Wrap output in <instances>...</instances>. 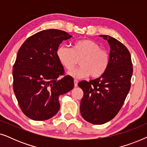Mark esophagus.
I'll return each instance as SVG.
<instances>
[{"label": "esophagus", "instance_id": "esophagus-1", "mask_svg": "<svg viewBox=\"0 0 147 147\" xmlns=\"http://www.w3.org/2000/svg\"><path fill=\"white\" fill-rule=\"evenodd\" d=\"M78 84V80H74V86H75V87H77Z\"/></svg>", "mask_w": 147, "mask_h": 147}]
</instances>
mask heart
<instances>
[{
    "instance_id": "1",
    "label": "heart",
    "mask_w": 147,
    "mask_h": 147,
    "mask_svg": "<svg viewBox=\"0 0 147 147\" xmlns=\"http://www.w3.org/2000/svg\"><path fill=\"white\" fill-rule=\"evenodd\" d=\"M56 55L59 63L67 70L73 69L80 59V67L69 72V76L77 79L90 75L94 78L100 77L108 69L110 61L108 52L90 39L76 41L71 49L60 45L56 51Z\"/></svg>"
}]
</instances>
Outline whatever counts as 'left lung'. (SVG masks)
I'll return each instance as SVG.
<instances>
[{"label":"left lung","mask_w":147,"mask_h":147,"mask_svg":"<svg viewBox=\"0 0 147 147\" xmlns=\"http://www.w3.org/2000/svg\"><path fill=\"white\" fill-rule=\"evenodd\" d=\"M100 36L110 47L108 69L100 78L78 84L84 92L80 112L84 120L94 124L106 123L118 113L130 90L133 71L127 48L114 37Z\"/></svg>","instance_id":"left-lung-1"}]
</instances>
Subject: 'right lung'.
Returning a JSON list of instances; mask_svg holds the SVG:
<instances>
[{
  "instance_id": "right-lung-1",
  "label": "right lung",
  "mask_w": 147,
  "mask_h": 147,
  "mask_svg": "<svg viewBox=\"0 0 147 147\" xmlns=\"http://www.w3.org/2000/svg\"><path fill=\"white\" fill-rule=\"evenodd\" d=\"M72 36L58 29H47L31 36L18 51L13 65V90L21 109L32 120L41 121L59 111V96L73 89L74 80L64 74L56 51Z\"/></svg>"
}]
</instances>
